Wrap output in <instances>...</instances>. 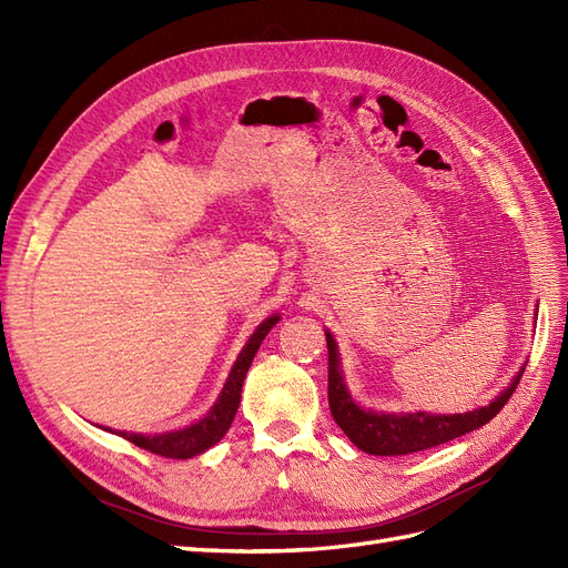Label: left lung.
I'll return each mask as SVG.
<instances>
[{"label":"left lung","instance_id":"obj_1","mask_svg":"<svg viewBox=\"0 0 568 568\" xmlns=\"http://www.w3.org/2000/svg\"><path fill=\"white\" fill-rule=\"evenodd\" d=\"M326 334V351H329V409L334 422L341 426L359 450L369 455H409L436 448L440 443H448L464 434L474 432L488 424L497 412L511 398L514 388L519 386L524 367L514 376V382L497 395V398L464 415H428V412H374L359 407L343 382L341 357L336 341L329 332Z\"/></svg>","mask_w":568,"mask_h":568}]
</instances>
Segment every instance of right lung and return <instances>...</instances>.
Instances as JSON below:
<instances>
[{
	"label": "right lung",
	"mask_w": 568,
	"mask_h": 568,
	"mask_svg": "<svg viewBox=\"0 0 568 568\" xmlns=\"http://www.w3.org/2000/svg\"><path fill=\"white\" fill-rule=\"evenodd\" d=\"M277 322H280V315H272L251 334L244 351L236 357V363L227 376L220 398L215 400V405L211 407V412L203 419L189 424L184 428H178V432H165V434H153V436L118 432V436H123L130 443L140 445L142 450H149V453L161 455V457H170V459H189V457H196L209 448H213V445L222 436H225L227 428L232 426V419L239 409V400H242V386L246 379V372L253 363L257 348H261L263 338Z\"/></svg>",
	"instance_id": "add662e5"
}]
</instances>
